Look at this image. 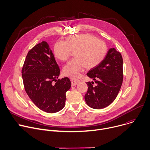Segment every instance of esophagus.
I'll return each instance as SVG.
<instances>
[{
    "instance_id": "1",
    "label": "esophagus",
    "mask_w": 150,
    "mask_h": 150,
    "mask_svg": "<svg viewBox=\"0 0 150 150\" xmlns=\"http://www.w3.org/2000/svg\"><path fill=\"white\" fill-rule=\"evenodd\" d=\"M79 79H74V78H72L71 79V83H72V86H75L77 83H78V82H79Z\"/></svg>"
}]
</instances>
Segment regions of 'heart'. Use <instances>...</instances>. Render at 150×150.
Listing matches in <instances>:
<instances>
[{
    "label": "heart",
    "mask_w": 150,
    "mask_h": 150,
    "mask_svg": "<svg viewBox=\"0 0 150 150\" xmlns=\"http://www.w3.org/2000/svg\"><path fill=\"white\" fill-rule=\"evenodd\" d=\"M108 46L96 37L83 34L71 36L66 41L59 40L54 46V54L61 61H67L74 52L75 58L64 67L65 75L77 78L85 67L88 69L97 67L108 53Z\"/></svg>",
    "instance_id": "1"
}]
</instances>
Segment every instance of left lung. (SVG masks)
Segmentation results:
<instances>
[{"instance_id": "1", "label": "left lung", "mask_w": 150, "mask_h": 150, "mask_svg": "<svg viewBox=\"0 0 150 150\" xmlns=\"http://www.w3.org/2000/svg\"><path fill=\"white\" fill-rule=\"evenodd\" d=\"M87 76L94 82H87L88 91L85 100L90 108L103 109L109 105L116 98L121 88L123 75V59L115 48L109 50L104 59L99 65L91 69Z\"/></svg>"}]
</instances>
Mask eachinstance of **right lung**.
<instances>
[{
  "instance_id": "right-lung-1",
  "label": "right lung",
  "mask_w": 150,
  "mask_h": 150,
  "mask_svg": "<svg viewBox=\"0 0 150 150\" xmlns=\"http://www.w3.org/2000/svg\"><path fill=\"white\" fill-rule=\"evenodd\" d=\"M59 74L60 69L46 41L28 52L22 69L25 90L37 108L47 113L57 112L65 107L66 93L71 87L68 77L57 80Z\"/></svg>"
}]
</instances>
